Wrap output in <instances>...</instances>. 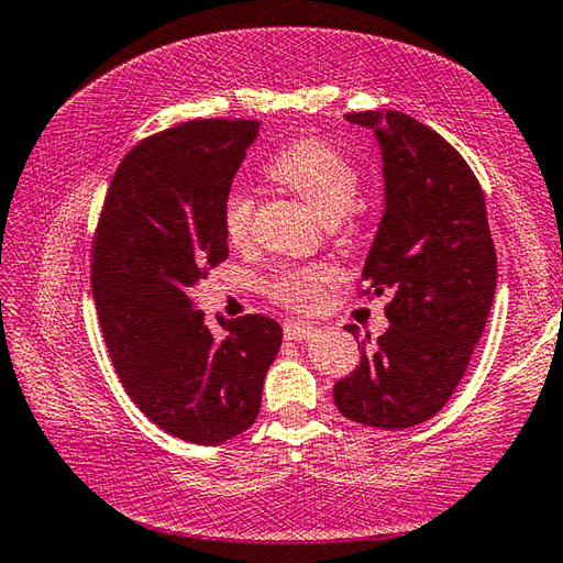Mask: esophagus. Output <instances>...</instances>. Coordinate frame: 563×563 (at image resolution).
<instances>
[{"label": "esophagus", "instance_id": "esophagus-1", "mask_svg": "<svg viewBox=\"0 0 563 563\" xmlns=\"http://www.w3.org/2000/svg\"><path fill=\"white\" fill-rule=\"evenodd\" d=\"M312 332H314V327L308 324V322H300V320H290V322L283 324L285 340L302 342V340H308V336H312Z\"/></svg>", "mask_w": 563, "mask_h": 563}]
</instances>
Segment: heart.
I'll return each instance as SVG.
<instances>
[{
	"mask_svg": "<svg viewBox=\"0 0 563 563\" xmlns=\"http://www.w3.org/2000/svg\"><path fill=\"white\" fill-rule=\"evenodd\" d=\"M265 172L288 187L308 203L324 223H336L354 211L360 197L362 175L354 162L327 142L305 137L275 152ZM255 201L246 187H231L223 197V231L231 243H246L251 239ZM334 273L324 263H280L263 278V290L268 298L285 308L308 310L320 302L327 283Z\"/></svg>",
	"mask_w": 563,
	"mask_h": 563,
	"instance_id": "heart-1",
	"label": "heart"
}]
</instances>
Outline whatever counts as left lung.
Listing matches in <instances>:
<instances>
[{"mask_svg": "<svg viewBox=\"0 0 563 563\" xmlns=\"http://www.w3.org/2000/svg\"><path fill=\"white\" fill-rule=\"evenodd\" d=\"M384 157L386 209L366 255L364 295L391 292V327L334 384L350 421L401 431L448 404L483 336L497 285L485 194L460 152L398 110L350 112ZM360 336V327H346Z\"/></svg>", "mask_w": 563, "mask_h": 563, "instance_id": "obj_1", "label": "left lung"}]
</instances>
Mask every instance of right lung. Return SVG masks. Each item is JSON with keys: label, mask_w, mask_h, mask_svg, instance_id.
<instances>
[{"label": "right lung", "mask_w": 563, "mask_h": 563, "mask_svg": "<svg viewBox=\"0 0 563 563\" xmlns=\"http://www.w3.org/2000/svg\"><path fill=\"white\" fill-rule=\"evenodd\" d=\"M258 120H189L132 147L100 211L90 280L118 379L162 431L199 445L255 423L280 324L246 314L217 336L191 292L227 261L223 197Z\"/></svg>", "instance_id": "obj_1"}]
</instances>
